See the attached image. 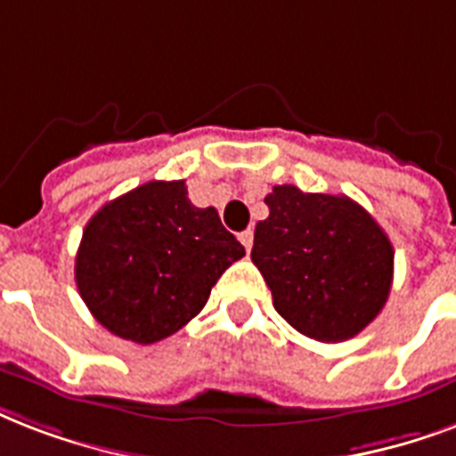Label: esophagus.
<instances>
[{"instance_id":"esophagus-1","label":"esophagus","mask_w":456,"mask_h":456,"mask_svg":"<svg viewBox=\"0 0 456 456\" xmlns=\"http://www.w3.org/2000/svg\"><path fill=\"white\" fill-rule=\"evenodd\" d=\"M240 242H242L247 252H249V249H252V242H254V232L252 231H242V232H240Z\"/></svg>"}]
</instances>
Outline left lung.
Here are the masks:
<instances>
[{
    "label": "left lung",
    "mask_w": 456,
    "mask_h": 456,
    "mask_svg": "<svg viewBox=\"0 0 456 456\" xmlns=\"http://www.w3.org/2000/svg\"><path fill=\"white\" fill-rule=\"evenodd\" d=\"M254 231L252 261L292 328L321 342L362 333L386 306L395 249L376 218L345 195L276 185Z\"/></svg>",
    "instance_id": "1"
}]
</instances>
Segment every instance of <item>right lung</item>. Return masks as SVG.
I'll return each instance as SVG.
<instances>
[{
	"label": "right lung",
	"mask_w": 456,
	"mask_h": 456,
	"mask_svg": "<svg viewBox=\"0 0 456 456\" xmlns=\"http://www.w3.org/2000/svg\"><path fill=\"white\" fill-rule=\"evenodd\" d=\"M245 256L214 207L185 180H150L94 214L76 254V285L109 333L137 345L173 335L202 312L211 288Z\"/></svg>",
	"instance_id": "1"
}]
</instances>
